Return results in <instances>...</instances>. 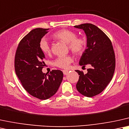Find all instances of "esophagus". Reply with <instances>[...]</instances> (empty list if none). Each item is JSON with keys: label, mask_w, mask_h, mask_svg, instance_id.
<instances>
[{"label": "esophagus", "mask_w": 129, "mask_h": 129, "mask_svg": "<svg viewBox=\"0 0 129 129\" xmlns=\"http://www.w3.org/2000/svg\"><path fill=\"white\" fill-rule=\"evenodd\" d=\"M62 72H63V74H64V75H67V74H68V70H62Z\"/></svg>", "instance_id": "esophagus-1"}]
</instances>
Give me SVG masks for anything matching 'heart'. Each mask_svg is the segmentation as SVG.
Listing matches in <instances>:
<instances>
[{"label":"heart","instance_id":"heart-1","mask_svg":"<svg viewBox=\"0 0 129 129\" xmlns=\"http://www.w3.org/2000/svg\"><path fill=\"white\" fill-rule=\"evenodd\" d=\"M77 34L73 30L62 29L54 33L52 37L58 41L67 43L68 49L76 56H80L84 53L87 47V39L85 37H77ZM40 50L45 55L51 53V48L47 40L42 39L39 43ZM73 61L72 57L70 55L60 56L55 59L54 65L57 67L67 68Z\"/></svg>","mask_w":129,"mask_h":129}]
</instances>
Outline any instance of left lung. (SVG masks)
I'll list each match as a JSON object with an SVG mask.
<instances>
[{
	"instance_id": "1",
	"label": "left lung",
	"mask_w": 129,
	"mask_h": 129,
	"mask_svg": "<svg viewBox=\"0 0 129 129\" xmlns=\"http://www.w3.org/2000/svg\"><path fill=\"white\" fill-rule=\"evenodd\" d=\"M74 27L83 29L87 36V48L79 64L83 67L87 64L91 66L86 74L76 70L80 76L76 88L83 95L93 97L102 92L112 79L115 68L114 51L110 38L96 25L86 23Z\"/></svg>"
}]
</instances>
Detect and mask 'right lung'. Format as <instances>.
<instances>
[{
    "instance_id": "obj_1",
    "label": "right lung",
    "mask_w": 129,
    "mask_h": 129,
    "mask_svg": "<svg viewBox=\"0 0 129 129\" xmlns=\"http://www.w3.org/2000/svg\"><path fill=\"white\" fill-rule=\"evenodd\" d=\"M48 30L37 28L25 36L18 46L14 61L16 74L22 87L33 96L41 100L54 95L63 79L61 70H53L49 74L42 72L45 57L39 43Z\"/></svg>"
}]
</instances>
